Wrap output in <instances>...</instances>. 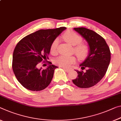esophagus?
Masks as SVG:
<instances>
[{
	"label": "esophagus",
	"instance_id": "34e87169",
	"mask_svg": "<svg viewBox=\"0 0 121 121\" xmlns=\"http://www.w3.org/2000/svg\"><path fill=\"white\" fill-rule=\"evenodd\" d=\"M63 69H64L65 71L66 72H70V69H66V68H64V67H63Z\"/></svg>",
	"mask_w": 121,
	"mask_h": 121
}]
</instances>
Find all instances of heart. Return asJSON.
I'll return each instance as SVG.
<instances>
[{
    "mask_svg": "<svg viewBox=\"0 0 121 121\" xmlns=\"http://www.w3.org/2000/svg\"><path fill=\"white\" fill-rule=\"evenodd\" d=\"M63 38L65 41L75 46L74 50L75 52L80 59H84L88 56L89 52V48L86 44L81 43L82 38L73 31H67L63 35ZM58 44V39H56L52 43L50 46L51 52L54 53L56 51L57 47ZM76 58L73 56L61 55L57 57L55 59V63L56 65L64 67V68H70L72 64L76 62Z\"/></svg>",
    "mask_w": 121,
    "mask_h": 121,
    "instance_id": "heart-1",
    "label": "heart"
}]
</instances>
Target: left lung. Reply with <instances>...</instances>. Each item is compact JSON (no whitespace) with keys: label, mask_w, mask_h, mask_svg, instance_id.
I'll return each mask as SVG.
<instances>
[{"label":"left lung","mask_w":121,"mask_h":121,"mask_svg":"<svg viewBox=\"0 0 121 121\" xmlns=\"http://www.w3.org/2000/svg\"><path fill=\"white\" fill-rule=\"evenodd\" d=\"M73 29L88 42L89 53L79 65L81 71L76 70L77 77L72 82L79 88H90L97 84L104 76L110 62V49L104 39L95 31L85 27ZM85 69L86 71L83 72Z\"/></svg>","instance_id":"8db88e82"}]
</instances>
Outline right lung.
<instances>
[{"instance_id":"1","label":"right lung","mask_w":121,"mask_h":121,"mask_svg":"<svg viewBox=\"0 0 121 121\" xmlns=\"http://www.w3.org/2000/svg\"><path fill=\"white\" fill-rule=\"evenodd\" d=\"M66 29L40 30L24 37L17 44L13 53L12 69L24 88L37 91L45 89L51 83L58 67L49 65L46 69H42L37 66L43 59L48 58L52 43Z\"/></svg>"}]
</instances>
